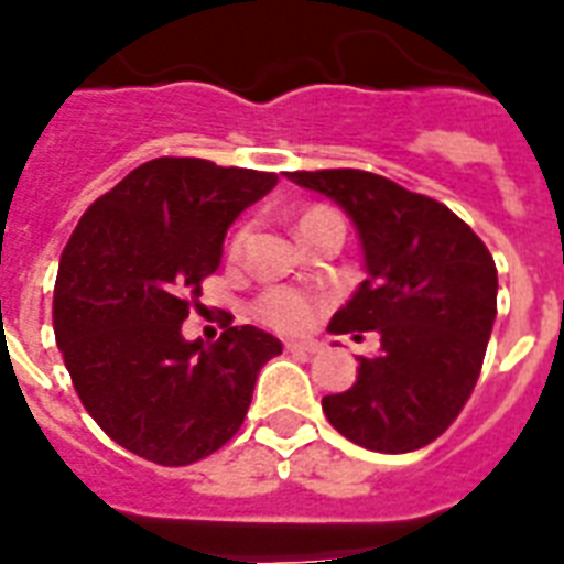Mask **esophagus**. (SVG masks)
Here are the masks:
<instances>
[{
    "mask_svg": "<svg viewBox=\"0 0 564 564\" xmlns=\"http://www.w3.org/2000/svg\"><path fill=\"white\" fill-rule=\"evenodd\" d=\"M283 346H286V351H292V355H313V351H319V343H316V339H286Z\"/></svg>",
    "mask_w": 564,
    "mask_h": 564,
    "instance_id": "1",
    "label": "esophagus"
}]
</instances>
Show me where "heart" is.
<instances>
[{"mask_svg": "<svg viewBox=\"0 0 564 564\" xmlns=\"http://www.w3.org/2000/svg\"><path fill=\"white\" fill-rule=\"evenodd\" d=\"M316 215H325V209H311V213H304L299 225L304 221H311ZM245 239H248V230L239 227L234 236V242H230V253L239 257L245 248ZM257 316L265 322V325H272V328H283V330H295L304 328L307 322L313 319V313H316V299L307 295V292L290 290V286H272V290H265L260 299H257Z\"/></svg>", "mask_w": 564, "mask_h": 564, "instance_id": "heart-1", "label": "heart"}]
</instances>
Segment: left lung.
<instances>
[{"label": "left lung", "instance_id": "left-lung-1", "mask_svg": "<svg viewBox=\"0 0 564 564\" xmlns=\"http://www.w3.org/2000/svg\"><path fill=\"white\" fill-rule=\"evenodd\" d=\"M358 230L367 278L330 334L376 330L358 381L322 399L339 435L372 453H414L444 435L470 399L497 319V265L485 242L432 197L355 167L295 171Z\"/></svg>", "mask_w": 564, "mask_h": 564}]
</instances>
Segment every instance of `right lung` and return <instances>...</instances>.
Returning a JSON list of instances; mask_svg holds the SVG:
<instances>
[{"mask_svg": "<svg viewBox=\"0 0 564 564\" xmlns=\"http://www.w3.org/2000/svg\"><path fill=\"white\" fill-rule=\"evenodd\" d=\"M278 174L206 159H153L97 197L55 281L53 325L85 411L153 464L200 462L239 432L281 339L253 325L183 337L188 301L221 265L236 218Z\"/></svg>", "mask_w": 564, "mask_h": 564, "instance_id": "right-lung-1", "label": "right lung"}]
</instances>
